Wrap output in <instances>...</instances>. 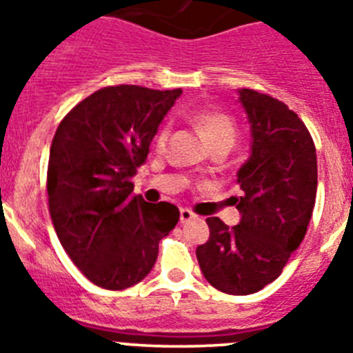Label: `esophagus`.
I'll use <instances>...</instances> for the list:
<instances>
[{
	"label": "esophagus",
	"mask_w": 353,
	"mask_h": 353,
	"mask_svg": "<svg viewBox=\"0 0 353 353\" xmlns=\"http://www.w3.org/2000/svg\"><path fill=\"white\" fill-rule=\"evenodd\" d=\"M192 219H196V215L189 208H180V223H189Z\"/></svg>",
	"instance_id": "obj_1"
}]
</instances>
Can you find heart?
Returning <instances> with one entry per match:
<instances>
[{
  "mask_svg": "<svg viewBox=\"0 0 353 353\" xmlns=\"http://www.w3.org/2000/svg\"><path fill=\"white\" fill-rule=\"evenodd\" d=\"M192 121L196 123L201 134H203L207 141L210 143L212 146L221 145V143H226V145H233L235 143L236 129L235 123L230 117L223 113H217V111H210V109H201V111H196L192 113ZM168 139V129L161 130L157 134V146H162Z\"/></svg>",
  "mask_w": 353,
  "mask_h": 353,
  "instance_id": "heart-1",
  "label": "heart"
}]
</instances>
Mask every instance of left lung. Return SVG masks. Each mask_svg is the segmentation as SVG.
<instances>
[{
	"mask_svg": "<svg viewBox=\"0 0 353 353\" xmlns=\"http://www.w3.org/2000/svg\"><path fill=\"white\" fill-rule=\"evenodd\" d=\"M251 129V154L236 171V226L208 217L199 269L219 292L249 295L281 276L304 240L316 199V150L297 114L274 97L239 90Z\"/></svg>",
	"mask_w": 353,
	"mask_h": 353,
	"instance_id": "left-lung-1",
	"label": "left lung"
}]
</instances>
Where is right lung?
Instances as JSON below:
<instances>
[{
    "instance_id": "obj_1",
    "label": "right lung",
    "mask_w": 353,
    "mask_h": 353,
    "mask_svg": "<svg viewBox=\"0 0 353 353\" xmlns=\"http://www.w3.org/2000/svg\"><path fill=\"white\" fill-rule=\"evenodd\" d=\"M182 90L109 86L58 125L49 154V212L56 235L93 285L123 290L154 269L159 242L176 226L174 205L134 196L132 176Z\"/></svg>"
}]
</instances>
